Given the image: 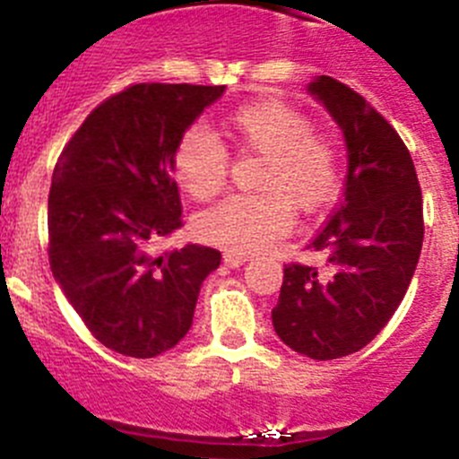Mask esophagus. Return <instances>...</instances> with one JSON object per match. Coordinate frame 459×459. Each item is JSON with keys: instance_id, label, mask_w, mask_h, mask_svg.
I'll return each mask as SVG.
<instances>
[{"instance_id": "obj_1", "label": "esophagus", "mask_w": 459, "mask_h": 459, "mask_svg": "<svg viewBox=\"0 0 459 459\" xmlns=\"http://www.w3.org/2000/svg\"><path fill=\"white\" fill-rule=\"evenodd\" d=\"M244 263H247V255H244V254H235V251H226V254H224L226 267L238 269V267H242Z\"/></svg>"}]
</instances>
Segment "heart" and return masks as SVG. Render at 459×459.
<instances>
[{
  "instance_id": "obj_1",
  "label": "heart",
  "mask_w": 459,
  "mask_h": 459,
  "mask_svg": "<svg viewBox=\"0 0 459 459\" xmlns=\"http://www.w3.org/2000/svg\"><path fill=\"white\" fill-rule=\"evenodd\" d=\"M310 126L303 110L281 100L251 101L226 115V135L264 158L258 177L263 195L226 196L204 210L195 221L204 242L254 254L292 229V208L312 215L335 199L340 147L328 133ZM171 167L187 195L204 201L224 187L229 152L208 128L195 124L178 138Z\"/></svg>"
}]
</instances>
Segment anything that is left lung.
Returning a JSON list of instances; mask_svg holds the SVG:
<instances>
[{
    "instance_id": "obj_1",
    "label": "left lung",
    "mask_w": 459,
    "mask_h": 459,
    "mask_svg": "<svg viewBox=\"0 0 459 459\" xmlns=\"http://www.w3.org/2000/svg\"><path fill=\"white\" fill-rule=\"evenodd\" d=\"M307 92L346 143L344 196L307 249L326 272L285 264L273 331L297 353L335 359L369 344L403 301L423 244V199L408 147L355 90L316 76Z\"/></svg>"
}]
</instances>
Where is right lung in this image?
<instances>
[{
	"label": "right lung",
	"mask_w": 459,
	"mask_h": 459,
	"mask_svg": "<svg viewBox=\"0 0 459 459\" xmlns=\"http://www.w3.org/2000/svg\"><path fill=\"white\" fill-rule=\"evenodd\" d=\"M224 85L138 83L85 117L54 167L49 264L88 331L115 353L156 358L187 335L201 282L221 254H153L181 229L171 178L178 138Z\"/></svg>",
	"instance_id": "right-lung-1"
}]
</instances>
